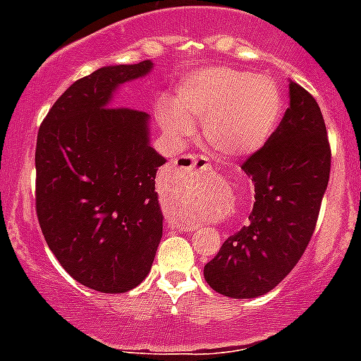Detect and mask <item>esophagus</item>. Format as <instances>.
Instances as JSON below:
<instances>
[{
  "instance_id": "esophagus-1",
  "label": "esophagus",
  "mask_w": 361,
  "mask_h": 361,
  "mask_svg": "<svg viewBox=\"0 0 361 361\" xmlns=\"http://www.w3.org/2000/svg\"><path fill=\"white\" fill-rule=\"evenodd\" d=\"M175 164L183 166V168L190 166L193 170H206V168H209V161L206 157H202V155H184V157L177 159ZM180 229H184V231H195L197 228L195 226H184Z\"/></svg>"
}]
</instances>
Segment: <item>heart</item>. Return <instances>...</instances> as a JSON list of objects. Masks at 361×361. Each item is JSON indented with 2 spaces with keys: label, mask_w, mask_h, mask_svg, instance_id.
I'll return each mask as SVG.
<instances>
[{
  "label": "heart",
  "mask_w": 361,
  "mask_h": 361,
  "mask_svg": "<svg viewBox=\"0 0 361 361\" xmlns=\"http://www.w3.org/2000/svg\"><path fill=\"white\" fill-rule=\"evenodd\" d=\"M177 104H164L159 119L175 139L191 133L199 119L202 135L219 155L245 157L262 149L283 117V95L275 79L231 66H209L188 75Z\"/></svg>",
  "instance_id": "1"
}]
</instances>
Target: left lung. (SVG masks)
Segmentation results:
<instances>
[{
  "label": "left lung",
  "mask_w": 361,
  "mask_h": 361,
  "mask_svg": "<svg viewBox=\"0 0 361 361\" xmlns=\"http://www.w3.org/2000/svg\"><path fill=\"white\" fill-rule=\"evenodd\" d=\"M242 170L255 184L250 222L204 266V279L229 298H257L279 286L304 255L329 183L327 130L307 90L289 81L282 123Z\"/></svg>",
  "instance_id": "obj_1"
}]
</instances>
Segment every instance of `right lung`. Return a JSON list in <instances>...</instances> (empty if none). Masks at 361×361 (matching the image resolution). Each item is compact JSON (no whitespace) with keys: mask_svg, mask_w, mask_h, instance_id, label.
Wrapping results in <instances>:
<instances>
[{"mask_svg":"<svg viewBox=\"0 0 361 361\" xmlns=\"http://www.w3.org/2000/svg\"><path fill=\"white\" fill-rule=\"evenodd\" d=\"M149 59L110 65L73 82L37 132L36 209L63 269L99 293L132 291L162 238L146 111L111 106L121 86L148 75Z\"/></svg>","mask_w":361,"mask_h":361,"instance_id":"add662e5","label":"right lung"}]
</instances>
